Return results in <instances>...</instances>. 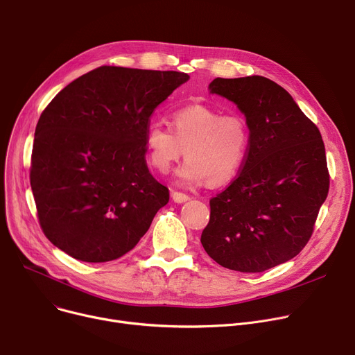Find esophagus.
<instances>
[{"mask_svg":"<svg viewBox=\"0 0 355 355\" xmlns=\"http://www.w3.org/2000/svg\"><path fill=\"white\" fill-rule=\"evenodd\" d=\"M171 198H173V201L177 202V204H182V202H187L188 200H190V197H188L187 194L178 193V191H173V193H171Z\"/></svg>","mask_w":355,"mask_h":355,"instance_id":"34e87169","label":"esophagus"}]
</instances>
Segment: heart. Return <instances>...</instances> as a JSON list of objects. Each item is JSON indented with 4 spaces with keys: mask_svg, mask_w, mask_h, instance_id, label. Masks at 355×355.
I'll use <instances>...</instances> for the list:
<instances>
[{
    "mask_svg": "<svg viewBox=\"0 0 355 355\" xmlns=\"http://www.w3.org/2000/svg\"><path fill=\"white\" fill-rule=\"evenodd\" d=\"M248 144L250 130L241 115H223L202 104L175 111L171 128L153 123L146 134L148 164L159 174H167L185 154V162L175 173L184 184L228 182L241 168Z\"/></svg>",
    "mask_w": 355,
    "mask_h": 355,
    "instance_id": "b5f03b06",
    "label": "heart"
}]
</instances>
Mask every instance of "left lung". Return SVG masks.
<instances>
[{"instance_id": "obj_1", "label": "left lung", "mask_w": 355, "mask_h": 355, "mask_svg": "<svg viewBox=\"0 0 355 355\" xmlns=\"http://www.w3.org/2000/svg\"><path fill=\"white\" fill-rule=\"evenodd\" d=\"M208 89L244 114L250 144L239 177L209 200L201 244L225 268L263 272L294 258L311 237L329 185L322 138L266 77L216 78Z\"/></svg>"}]
</instances>
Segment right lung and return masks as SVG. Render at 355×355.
<instances>
[{
    "label": "right lung",
    "mask_w": 355,
    "mask_h": 355,
    "mask_svg": "<svg viewBox=\"0 0 355 355\" xmlns=\"http://www.w3.org/2000/svg\"><path fill=\"white\" fill-rule=\"evenodd\" d=\"M188 80L178 71L104 65L69 83L42 111L30 182L40 225L57 248L105 263L148 231L170 200L147 167L150 116Z\"/></svg>",
    "instance_id": "right-lung-1"
}]
</instances>
